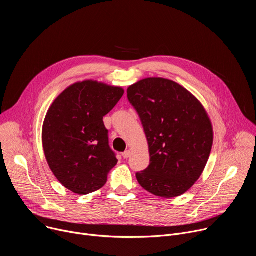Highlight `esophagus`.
I'll return each mask as SVG.
<instances>
[{
	"label": "esophagus",
	"mask_w": 256,
	"mask_h": 256,
	"mask_svg": "<svg viewBox=\"0 0 256 256\" xmlns=\"http://www.w3.org/2000/svg\"><path fill=\"white\" fill-rule=\"evenodd\" d=\"M130 155H132V152H130V150H128V151H126V152L122 153V157H124V159H128V157H130Z\"/></svg>",
	"instance_id": "obj_1"
}]
</instances>
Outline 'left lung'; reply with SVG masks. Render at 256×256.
Instances as JSON below:
<instances>
[{"label":"left lung","instance_id":"obj_1","mask_svg":"<svg viewBox=\"0 0 256 256\" xmlns=\"http://www.w3.org/2000/svg\"><path fill=\"white\" fill-rule=\"evenodd\" d=\"M148 140L150 165L136 174L150 194L176 198L202 174L214 140L212 124L200 103L184 87L164 78H146L128 88Z\"/></svg>","mask_w":256,"mask_h":256}]
</instances>
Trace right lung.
Listing matches in <instances>:
<instances>
[{"instance_id":"add662e5","label":"right lung","mask_w":256,"mask_h":256,"mask_svg":"<svg viewBox=\"0 0 256 256\" xmlns=\"http://www.w3.org/2000/svg\"><path fill=\"white\" fill-rule=\"evenodd\" d=\"M124 90L94 80L77 82L52 102L42 126L48 164L68 190L84 196L100 190L118 159L109 148L103 118Z\"/></svg>"}]
</instances>
